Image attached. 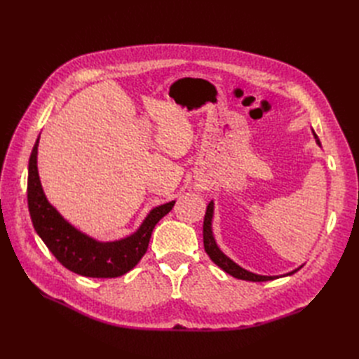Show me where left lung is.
Listing matches in <instances>:
<instances>
[{"instance_id":"obj_1","label":"left lung","mask_w":359,"mask_h":359,"mask_svg":"<svg viewBox=\"0 0 359 359\" xmlns=\"http://www.w3.org/2000/svg\"><path fill=\"white\" fill-rule=\"evenodd\" d=\"M313 135L316 138V142L320 145L318 137L316 135V132L313 130ZM322 147V145H320ZM212 218H214V202L211 201L208 203V208H206L205 212V219H203V248L206 255L211 257V260L215 263L217 266H219L225 273H229L237 279H243V280H252V282H265V280H272V279H278L280 276H290L292 273H295L297 271H299L304 265H301L299 268L285 273V275H279V276H266V275H257L253 272H249L244 268L238 266L234 260H231L227 255H224L221 252V249L218 248V244L215 241L214 233H212Z\"/></svg>"}]
</instances>
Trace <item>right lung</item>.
Returning <instances> with one entry per match:
<instances>
[{"label": "right lung", "mask_w": 359, "mask_h": 359, "mask_svg": "<svg viewBox=\"0 0 359 359\" xmlns=\"http://www.w3.org/2000/svg\"><path fill=\"white\" fill-rule=\"evenodd\" d=\"M37 145L39 137L29 158L27 203L33 227L50 253L71 272L88 278H116L134 269L148 249L156 224L172 211L176 201L151 210L134 234L99 241L75 229L46 199L37 172Z\"/></svg>", "instance_id": "obj_1"}]
</instances>
